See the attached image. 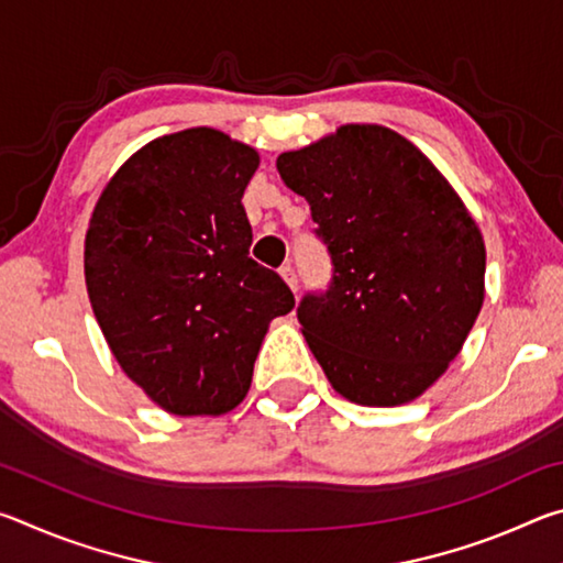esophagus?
Instances as JSON below:
<instances>
[{"mask_svg":"<svg viewBox=\"0 0 563 563\" xmlns=\"http://www.w3.org/2000/svg\"><path fill=\"white\" fill-rule=\"evenodd\" d=\"M280 278H283L285 283H288L290 290H298V275H295L292 265H283V268H280Z\"/></svg>","mask_w":563,"mask_h":563,"instance_id":"1","label":"esophagus"}]
</instances>
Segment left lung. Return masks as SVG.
I'll return each mask as SVG.
<instances>
[{"label":"left lung","instance_id":"obj_1","mask_svg":"<svg viewBox=\"0 0 563 563\" xmlns=\"http://www.w3.org/2000/svg\"><path fill=\"white\" fill-rule=\"evenodd\" d=\"M310 203L335 265L298 308L338 395L362 407L422 397L460 355L484 302L487 247L460 194L412 141L342 123L275 161Z\"/></svg>","mask_w":563,"mask_h":563}]
</instances>
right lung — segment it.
Returning <instances> with one entry per match:
<instances>
[{"label":"right lung","instance_id":"obj_1","mask_svg":"<svg viewBox=\"0 0 563 563\" xmlns=\"http://www.w3.org/2000/svg\"><path fill=\"white\" fill-rule=\"evenodd\" d=\"M261 156L221 129L148 141L103 186L84 278L111 355L151 402L221 417L243 402L271 322L295 298L247 255L241 203Z\"/></svg>","mask_w":563,"mask_h":563}]
</instances>
